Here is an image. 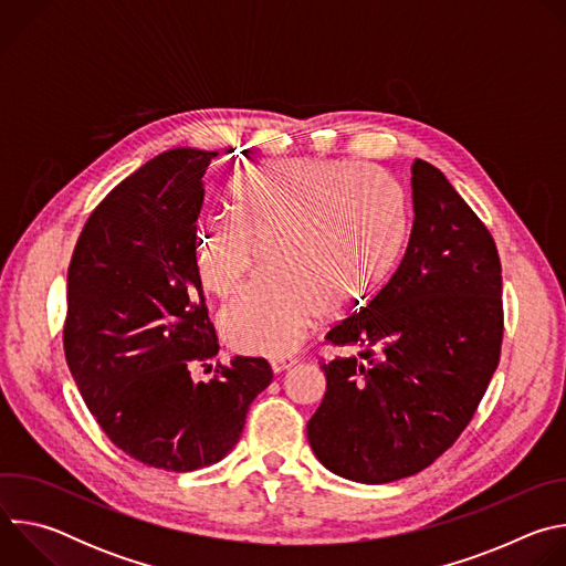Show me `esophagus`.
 <instances>
[{
    "mask_svg": "<svg viewBox=\"0 0 566 566\" xmlns=\"http://www.w3.org/2000/svg\"><path fill=\"white\" fill-rule=\"evenodd\" d=\"M295 363H297V360L291 358V356H289V358H273V360H271V367H273L275 374H282V371H286L289 367H293Z\"/></svg>",
    "mask_w": 566,
    "mask_h": 566,
    "instance_id": "34e87169",
    "label": "esophagus"
}]
</instances>
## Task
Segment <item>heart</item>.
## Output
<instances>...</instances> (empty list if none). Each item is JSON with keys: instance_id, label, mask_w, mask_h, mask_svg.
I'll list each match as a JSON object with an SVG mask.
<instances>
[{"instance_id": "obj_1", "label": "heart", "mask_w": 566, "mask_h": 566, "mask_svg": "<svg viewBox=\"0 0 566 566\" xmlns=\"http://www.w3.org/2000/svg\"><path fill=\"white\" fill-rule=\"evenodd\" d=\"M232 214L201 232L199 271L217 297L269 277L219 317L239 352H293L317 313L363 300L394 269L408 237L402 197L385 177L340 160H297L244 175L230 190Z\"/></svg>"}]
</instances>
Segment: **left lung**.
Returning <instances> with one entry per match:
<instances>
[{
    "label": "left lung",
    "instance_id": "8db88e82",
    "mask_svg": "<svg viewBox=\"0 0 566 566\" xmlns=\"http://www.w3.org/2000/svg\"><path fill=\"white\" fill-rule=\"evenodd\" d=\"M412 208L391 280L327 334L356 354L319 365L327 391L306 423L319 463L358 483L410 476L441 457L500 363L502 264L489 228L421 158Z\"/></svg>",
    "mask_w": 566,
    "mask_h": 566
}]
</instances>
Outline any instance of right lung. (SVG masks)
Listing matches in <instances>:
<instances>
[{"label":"right lung","mask_w":566,"mask_h":566,"mask_svg":"<svg viewBox=\"0 0 566 566\" xmlns=\"http://www.w3.org/2000/svg\"><path fill=\"white\" fill-rule=\"evenodd\" d=\"M219 151L175 147L120 181L92 212L69 264L64 356L103 432L170 472L221 461L273 371L219 352L197 266L203 175Z\"/></svg>","instance_id":"add662e5"}]
</instances>
